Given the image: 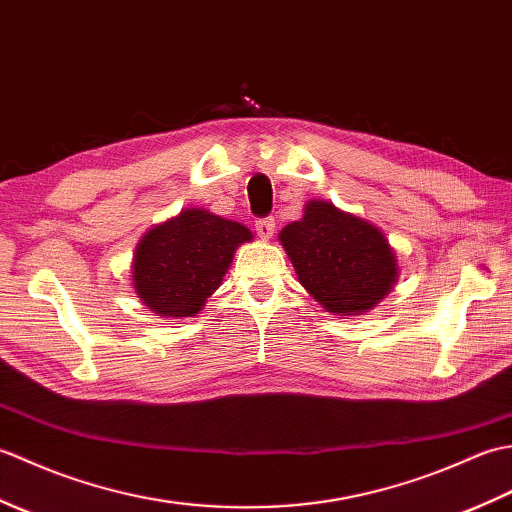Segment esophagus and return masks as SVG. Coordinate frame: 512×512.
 Listing matches in <instances>:
<instances>
[{
  "mask_svg": "<svg viewBox=\"0 0 512 512\" xmlns=\"http://www.w3.org/2000/svg\"><path fill=\"white\" fill-rule=\"evenodd\" d=\"M255 231L262 239H268L270 235L275 233V220H273V217H257Z\"/></svg>",
  "mask_w": 512,
  "mask_h": 512,
  "instance_id": "34e87169",
  "label": "esophagus"
}]
</instances>
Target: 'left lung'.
Listing matches in <instances>:
<instances>
[{
    "instance_id": "8db88e82",
    "label": "left lung",
    "mask_w": 512,
    "mask_h": 512,
    "mask_svg": "<svg viewBox=\"0 0 512 512\" xmlns=\"http://www.w3.org/2000/svg\"><path fill=\"white\" fill-rule=\"evenodd\" d=\"M301 286L328 312L374 308L396 281V257L376 226L330 202L306 204L303 220L279 233Z\"/></svg>"
}]
</instances>
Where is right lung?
<instances>
[{
	"mask_svg": "<svg viewBox=\"0 0 512 512\" xmlns=\"http://www.w3.org/2000/svg\"><path fill=\"white\" fill-rule=\"evenodd\" d=\"M253 239L246 226L189 209L143 237L134 257V288L160 317H193L220 286L235 248Z\"/></svg>",
	"mask_w": 512,
	"mask_h": 512,
	"instance_id": "add662e5",
	"label": "right lung"
}]
</instances>
